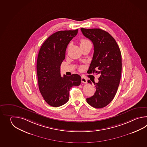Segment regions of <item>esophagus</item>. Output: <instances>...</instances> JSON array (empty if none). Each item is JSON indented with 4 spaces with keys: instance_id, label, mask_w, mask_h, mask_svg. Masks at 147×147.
<instances>
[{
    "instance_id": "1",
    "label": "esophagus",
    "mask_w": 147,
    "mask_h": 147,
    "mask_svg": "<svg viewBox=\"0 0 147 147\" xmlns=\"http://www.w3.org/2000/svg\"><path fill=\"white\" fill-rule=\"evenodd\" d=\"M81 82L84 83V84H87V79L84 77H81Z\"/></svg>"
}]
</instances>
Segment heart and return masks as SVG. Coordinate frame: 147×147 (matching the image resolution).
Masks as SVG:
<instances>
[{"label": "heart", "instance_id": "1", "mask_svg": "<svg viewBox=\"0 0 147 147\" xmlns=\"http://www.w3.org/2000/svg\"><path fill=\"white\" fill-rule=\"evenodd\" d=\"M80 47L82 46H84V45H86L87 44H91L90 42L89 41L87 40V39H82L80 41ZM80 68L81 69L82 68L80 67Z\"/></svg>", "mask_w": 147, "mask_h": 147}]
</instances>
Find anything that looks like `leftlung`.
I'll list each match as a JSON object with an SVG mask.
<instances>
[{"mask_svg":"<svg viewBox=\"0 0 147 147\" xmlns=\"http://www.w3.org/2000/svg\"><path fill=\"white\" fill-rule=\"evenodd\" d=\"M81 30L94 44V55L87 72L99 76L98 82L93 81L96 92L86 100L91 106L102 108L113 100L119 87L122 70L121 51L108 32L99 28H81ZM88 82L92 84L90 80Z\"/></svg>","mask_w":147,"mask_h":147,"instance_id":"left-lung-1","label":"left lung"}]
</instances>
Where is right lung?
<instances>
[{
  "label": "right lung",
  "mask_w": 147,
  "mask_h": 147,
  "mask_svg": "<svg viewBox=\"0 0 147 147\" xmlns=\"http://www.w3.org/2000/svg\"><path fill=\"white\" fill-rule=\"evenodd\" d=\"M78 31H57L47 38L39 51L37 61L39 89L44 100L51 106L57 107L65 104L69 100L70 88L81 84L79 75L61 77L60 74L66 48Z\"/></svg>",
  "instance_id": "1"
}]
</instances>
